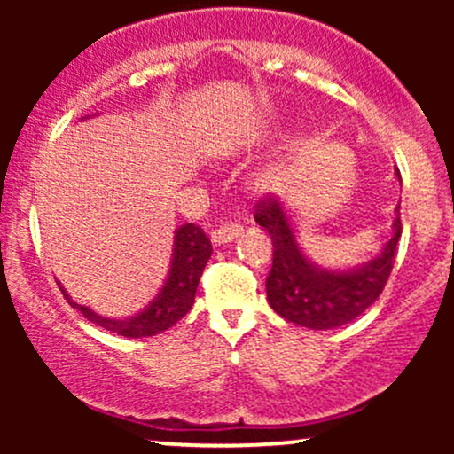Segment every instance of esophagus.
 Here are the masks:
<instances>
[{
    "label": "esophagus",
    "mask_w": 454,
    "mask_h": 454,
    "mask_svg": "<svg viewBox=\"0 0 454 454\" xmlns=\"http://www.w3.org/2000/svg\"><path fill=\"white\" fill-rule=\"evenodd\" d=\"M241 232H243V228L239 226V223H223V226L217 228V231H213L211 241L215 245H228V243H232Z\"/></svg>",
    "instance_id": "34e87169"
}]
</instances>
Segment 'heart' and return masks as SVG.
Instances as JSON below:
<instances>
[{
  "instance_id": "obj_1",
  "label": "heart",
  "mask_w": 454,
  "mask_h": 454,
  "mask_svg": "<svg viewBox=\"0 0 454 454\" xmlns=\"http://www.w3.org/2000/svg\"><path fill=\"white\" fill-rule=\"evenodd\" d=\"M278 185H279V176H278V173H275V170H267V173H260L256 176L258 190L269 192V190H275Z\"/></svg>"
}]
</instances>
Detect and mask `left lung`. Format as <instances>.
<instances>
[{
    "label": "left lung",
    "instance_id": "left-lung-1",
    "mask_svg": "<svg viewBox=\"0 0 454 454\" xmlns=\"http://www.w3.org/2000/svg\"><path fill=\"white\" fill-rule=\"evenodd\" d=\"M395 176L401 181L399 170ZM393 234L378 256L346 270H333L305 256L299 239L281 202L275 198L260 200L256 222L273 241V267L267 278L270 309L293 325L328 331L352 322L369 309L388 281L395 262V249L401 237L399 207L395 209Z\"/></svg>",
    "mask_w": 454,
    "mask_h": 454
}]
</instances>
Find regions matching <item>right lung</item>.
I'll use <instances>...</instances> for the list:
<instances>
[{"label": "right lung", "instance_id": "1", "mask_svg": "<svg viewBox=\"0 0 454 454\" xmlns=\"http://www.w3.org/2000/svg\"><path fill=\"white\" fill-rule=\"evenodd\" d=\"M211 252L213 249L209 237L202 232L200 226H196V223H184V226L176 228L170 269L164 284H161L160 293L153 296V301L145 309H140L138 314L129 317H123V320L104 317L90 309V307L76 305L70 299V294L64 290V286L59 284V288L67 299V303L76 307L93 325L106 328L111 333H117L121 337H129V340H140V337H151L158 335V333H164L166 328L176 325L192 309L198 281H200L202 270L207 267V260L211 258Z\"/></svg>", "mask_w": 454, "mask_h": 454}]
</instances>
